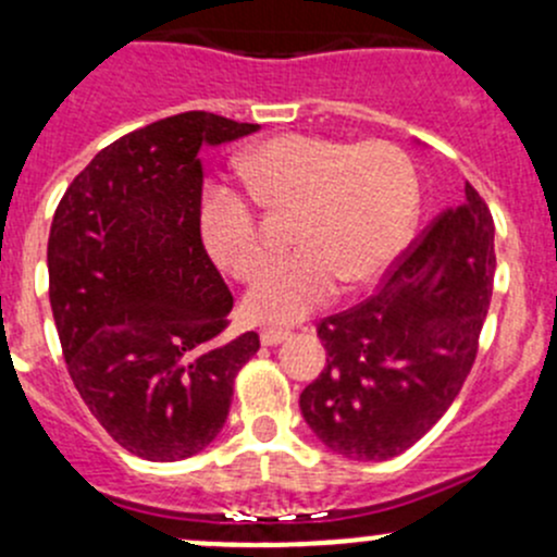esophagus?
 I'll use <instances>...</instances> for the list:
<instances>
[{"label": "esophagus", "mask_w": 557, "mask_h": 557, "mask_svg": "<svg viewBox=\"0 0 557 557\" xmlns=\"http://www.w3.org/2000/svg\"><path fill=\"white\" fill-rule=\"evenodd\" d=\"M288 336H290L288 329H272V325H269V329H261V342L267 347L280 345V342H285Z\"/></svg>", "instance_id": "esophagus-1"}]
</instances>
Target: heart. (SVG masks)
Wrapping results in <instances>:
<instances>
[{
  "label": "heart",
  "instance_id": "obj_1",
  "mask_svg": "<svg viewBox=\"0 0 557 557\" xmlns=\"http://www.w3.org/2000/svg\"><path fill=\"white\" fill-rule=\"evenodd\" d=\"M252 201L294 212L296 250L269 263L245 310L263 323H294L336 285L361 288L383 277L418 218V172L391 143H345L318 134H277L239 159ZM199 234L237 280H256L269 258L256 210L239 190L210 185L199 201Z\"/></svg>",
  "mask_w": 557,
  "mask_h": 557
}]
</instances>
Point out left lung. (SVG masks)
I'll list each match as a JSON object with an SVG mask.
<instances>
[{"label":"left lung","mask_w":557,"mask_h":557,"mask_svg":"<svg viewBox=\"0 0 557 557\" xmlns=\"http://www.w3.org/2000/svg\"><path fill=\"white\" fill-rule=\"evenodd\" d=\"M493 215L466 183L393 261L383 288L320 320L325 367L301 391L307 425L350 460H391L423 440L474 367L496 274Z\"/></svg>","instance_id":"left-lung-1"}]
</instances>
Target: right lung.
I'll return each instance as SVG.
<instances>
[{
    "mask_svg": "<svg viewBox=\"0 0 557 557\" xmlns=\"http://www.w3.org/2000/svg\"><path fill=\"white\" fill-rule=\"evenodd\" d=\"M258 132L180 112L99 150L55 207L48 290L77 393L145 460L201 453L228 418L256 331L228 339L234 296L199 234L201 150Z\"/></svg>",
    "mask_w": 557,
    "mask_h": 557,
    "instance_id": "1",
    "label": "right lung"
}]
</instances>
